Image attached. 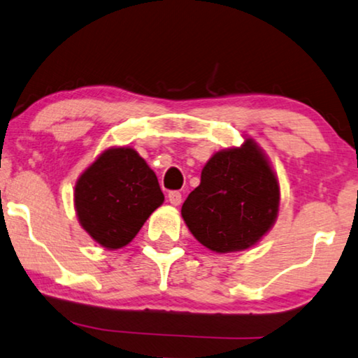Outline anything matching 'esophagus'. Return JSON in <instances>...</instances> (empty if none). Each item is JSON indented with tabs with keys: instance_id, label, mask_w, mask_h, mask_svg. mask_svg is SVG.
<instances>
[{
	"instance_id": "esophagus-1",
	"label": "esophagus",
	"mask_w": 358,
	"mask_h": 358,
	"mask_svg": "<svg viewBox=\"0 0 358 358\" xmlns=\"http://www.w3.org/2000/svg\"><path fill=\"white\" fill-rule=\"evenodd\" d=\"M169 201H170V204H172V206H180V203H181V193H180V191H170Z\"/></svg>"
}]
</instances>
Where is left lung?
Instances as JSON below:
<instances>
[{
	"instance_id": "8db88e82",
	"label": "left lung",
	"mask_w": 358,
	"mask_h": 358,
	"mask_svg": "<svg viewBox=\"0 0 358 358\" xmlns=\"http://www.w3.org/2000/svg\"><path fill=\"white\" fill-rule=\"evenodd\" d=\"M278 175L264 150L246 138L240 148L215 152L201 172V183L181 206L186 227L215 253L255 246L279 214Z\"/></svg>"
}]
</instances>
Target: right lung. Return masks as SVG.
<instances>
[{
	"label": "right lung",
	"instance_id": "obj_1",
	"mask_svg": "<svg viewBox=\"0 0 358 358\" xmlns=\"http://www.w3.org/2000/svg\"><path fill=\"white\" fill-rule=\"evenodd\" d=\"M162 203L152 169L128 145L105 149L74 186L80 227L107 250L127 246Z\"/></svg>",
	"mask_w": 358,
	"mask_h": 358
}]
</instances>
